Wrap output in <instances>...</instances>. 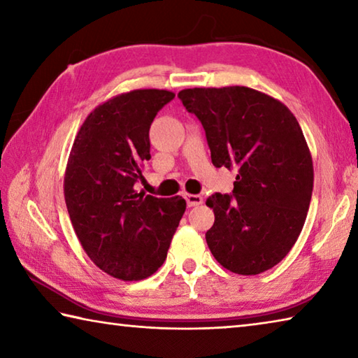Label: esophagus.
Segmentation results:
<instances>
[{"instance_id": "obj_1", "label": "esophagus", "mask_w": 358, "mask_h": 358, "mask_svg": "<svg viewBox=\"0 0 358 358\" xmlns=\"http://www.w3.org/2000/svg\"><path fill=\"white\" fill-rule=\"evenodd\" d=\"M185 199L187 207H197V205H201L203 202L202 196H199V194H185Z\"/></svg>"}]
</instances>
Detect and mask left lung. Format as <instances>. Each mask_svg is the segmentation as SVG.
<instances>
[{"instance_id": "1", "label": "left lung", "mask_w": 358, "mask_h": 358, "mask_svg": "<svg viewBox=\"0 0 358 358\" xmlns=\"http://www.w3.org/2000/svg\"><path fill=\"white\" fill-rule=\"evenodd\" d=\"M178 98L202 123L213 166L237 171L232 194L207 199L211 254L232 273L270 270L292 250L311 202L313 157L299 121L248 87L187 88Z\"/></svg>"}]
</instances>
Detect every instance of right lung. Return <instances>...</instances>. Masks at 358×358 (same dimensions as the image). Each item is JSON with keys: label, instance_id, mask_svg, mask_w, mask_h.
I'll list each match as a JSON object with an SVG mask.
<instances>
[{"label": "right lung", "instance_id": "obj_1", "mask_svg": "<svg viewBox=\"0 0 358 358\" xmlns=\"http://www.w3.org/2000/svg\"><path fill=\"white\" fill-rule=\"evenodd\" d=\"M175 98L167 90H134L102 102L78 129L64 173V201L85 252L107 275L148 278L164 264L186 210L177 197L134 186L150 155V126Z\"/></svg>", "mask_w": 358, "mask_h": 358}]
</instances>
